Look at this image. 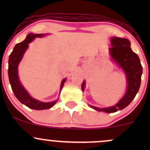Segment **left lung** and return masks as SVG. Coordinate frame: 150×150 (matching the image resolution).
<instances>
[{
    "label": "left lung",
    "mask_w": 150,
    "mask_h": 150,
    "mask_svg": "<svg viewBox=\"0 0 150 150\" xmlns=\"http://www.w3.org/2000/svg\"><path fill=\"white\" fill-rule=\"evenodd\" d=\"M111 47L109 49L111 58L117 65L123 70L126 77V90L123 97L112 106L99 108L89 105L93 109L105 113H114L128 106L133 100L138 92L141 83L142 67L138 56L132 51L128 39L113 37L111 38ZM85 81L82 84V90L84 92Z\"/></svg>",
    "instance_id": "obj_1"
}]
</instances>
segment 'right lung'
Segmentation results:
<instances>
[{
  "label": "right lung",
  "instance_id": "right-lung-1",
  "mask_svg": "<svg viewBox=\"0 0 150 150\" xmlns=\"http://www.w3.org/2000/svg\"><path fill=\"white\" fill-rule=\"evenodd\" d=\"M45 35H46V34L30 33L23 42L15 45L13 52L10 53L8 60V77L15 96L22 104H25L27 107L34 110H44L51 108L56 104L58 99L51 102H43L31 97L29 92L21 84L19 78L18 65L21 62L26 51L28 49L29 44L36 38L44 37ZM65 81L66 78H64L62 80L60 92L64 85Z\"/></svg>",
  "mask_w": 150,
  "mask_h": 150
}]
</instances>
